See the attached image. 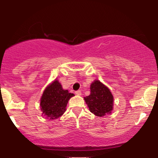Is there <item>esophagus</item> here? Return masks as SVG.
Segmentation results:
<instances>
[{
    "label": "esophagus",
    "mask_w": 158,
    "mask_h": 158,
    "mask_svg": "<svg viewBox=\"0 0 158 158\" xmlns=\"http://www.w3.org/2000/svg\"><path fill=\"white\" fill-rule=\"evenodd\" d=\"M75 94L78 96H80V95H81V90H77V91L75 92Z\"/></svg>",
    "instance_id": "esophagus-1"
}]
</instances>
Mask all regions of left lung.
<instances>
[{"label": "left lung", "instance_id": "1", "mask_svg": "<svg viewBox=\"0 0 158 158\" xmlns=\"http://www.w3.org/2000/svg\"><path fill=\"white\" fill-rule=\"evenodd\" d=\"M90 89V95L84 97L90 111L98 117L110 114L113 108L114 101L110 90L98 80L92 82Z\"/></svg>", "mask_w": 158, "mask_h": 158}]
</instances>
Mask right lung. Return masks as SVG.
Masks as SVG:
<instances>
[{
	"label": "right lung",
	"mask_w": 158,
	"mask_h": 158,
	"mask_svg": "<svg viewBox=\"0 0 158 158\" xmlns=\"http://www.w3.org/2000/svg\"><path fill=\"white\" fill-rule=\"evenodd\" d=\"M73 96L68 90H63L60 83L55 80L46 88L41 97L40 106L42 114L50 119L61 117L66 110L69 99Z\"/></svg>",
	"instance_id": "right-lung-1"
}]
</instances>
